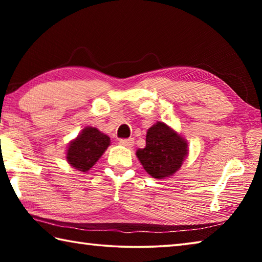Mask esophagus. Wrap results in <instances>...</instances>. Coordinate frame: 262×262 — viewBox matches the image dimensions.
I'll use <instances>...</instances> for the list:
<instances>
[{"mask_svg": "<svg viewBox=\"0 0 262 262\" xmlns=\"http://www.w3.org/2000/svg\"><path fill=\"white\" fill-rule=\"evenodd\" d=\"M119 144L123 145V147L129 148L133 144H134V139H132V137L130 139H121V140H119Z\"/></svg>", "mask_w": 262, "mask_h": 262, "instance_id": "34e87169", "label": "esophagus"}]
</instances>
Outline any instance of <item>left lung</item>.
Wrapping results in <instances>:
<instances>
[{
  "label": "left lung",
  "mask_w": 262,
  "mask_h": 262,
  "mask_svg": "<svg viewBox=\"0 0 262 262\" xmlns=\"http://www.w3.org/2000/svg\"><path fill=\"white\" fill-rule=\"evenodd\" d=\"M186 155V141L163 122L149 128L145 147L136 151L144 170L156 179L166 178L179 170Z\"/></svg>",
  "instance_id": "8db88e82"
}]
</instances>
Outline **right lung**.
Instances as JSON below:
<instances>
[{
  "mask_svg": "<svg viewBox=\"0 0 262 262\" xmlns=\"http://www.w3.org/2000/svg\"><path fill=\"white\" fill-rule=\"evenodd\" d=\"M110 145V137L97 128H84L81 135L70 143L67 159L78 171H89Z\"/></svg>",
  "mask_w": 262,
  "mask_h": 262,
  "instance_id": "right-lung-1",
  "label": "right lung"
}]
</instances>
